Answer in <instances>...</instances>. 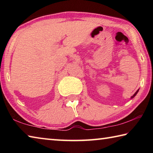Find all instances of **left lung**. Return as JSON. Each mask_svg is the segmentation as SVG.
<instances>
[{"label": "left lung", "instance_id": "left-lung-1", "mask_svg": "<svg viewBox=\"0 0 153 153\" xmlns=\"http://www.w3.org/2000/svg\"><path fill=\"white\" fill-rule=\"evenodd\" d=\"M138 91H139V89L138 90H137V91L135 92V93H134V94L132 96V97H131V98H134V97H135V96L137 94V93H138Z\"/></svg>", "mask_w": 153, "mask_h": 153}]
</instances>
